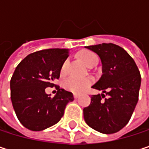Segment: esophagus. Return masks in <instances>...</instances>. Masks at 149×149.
<instances>
[{
  "mask_svg": "<svg viewBox=\"0 0 149 149\" xmlns=\"http://www.w3.org/2000/svg\"><path fill=\"white\" fill-rule=\"evenodd\" d=\"M73 96H74V98H75V99H77V97H79V95H78V94H76V93H75V94H74V95H73Z\"/></svg>",
  "mask_w": 149,
  "mask_h": 149,
  "instance_id": "esophagus-1",
  "label": "esophagus"
}]
</instances>
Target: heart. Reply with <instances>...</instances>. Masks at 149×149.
Instances as JSON below:
<instances>
[{
    "mask_svg": "<svg viewBox=\"0 0 149 149\" xmlns=\"http://www.w3.org/2000/svg\"><path fill=\"white\" fill-rule=\"evenodd\" d=\"M78 58L88 66L96 65L98 61L97 56L91 51L83 50L77 53ZM68 65V60H65L61 66V74H65ZM92 83L91 77H70L65 79L63 83V86L66 91H69L73 93H81L83 92L89 85Z\"/></svg>",
    "mask_w": 149,
    "mask_h": 149,
    "instance_id": "1",
    "label": "heart"
}]
</instances>
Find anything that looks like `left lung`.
Wrapping results in <instances>:
<instances>
[{
    "instance_id": "obj_1",
    "label": "left lung",
    "mask_w": 149,
    "mask_h": 149,
    "mask_svg": "<svg viewBox=\"0 0 149 149\" xmlns=\"http://www.w3.org/2000/svg\"><path fill=\"white\" fill-rule=\"evenodd\" d=\"M85 47L101 58L103 75L92 88L103 94L91 96V104L84 109V121L100 133H116L127 125L138 102L140 72L134 59L119 45L103 43Z\"/></svg>"
}]
</instances>
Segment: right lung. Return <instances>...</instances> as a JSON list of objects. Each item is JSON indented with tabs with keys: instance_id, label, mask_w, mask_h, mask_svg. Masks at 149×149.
<instances>
[{
	"instance_id": "add662e5",
	"label": "right lung",
	"mask_w": 149,
	"mask_h": 149,
	"mask_svg": "<svg viewBox=\"0 0 149 149\" xmlns=\"http://www.w3.org/2000/svg\"><path fill=\"white\" fill-rule=\"evenodd\" d=\"M68 49L52 48L27 55L16 67L10 80L11 101L20 123L33 131H41L56 124L64 116L66 104L74 100L72 92L58 86L53 98L45 88L56 86Z\"/></svg>"
}]
</instances>
